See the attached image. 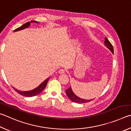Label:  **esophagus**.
Listing matches in <instances>:
<instances>
[{
	"mask_svg": "<svg viewBox=\"0 0 131 131\" xmlns=\"http://www.w3.org/2000/svg\"><path fill=\"white\" fill-rule=\"evenodd\" d=\"M65 72V70H63V69H60V70H59V74H64V73Z\"/></svg>",
	"mask_w": 131,
	"mask_h": 131,
	"instance_id": "esophagus-1",
	"label": "esophagus"
}]
</instances>
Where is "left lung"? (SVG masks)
Here are the masks:
<instances>
[{
  "label": "left lung",
  "instance_id": "8db88e82",
  "mask_svg": "<svg viewBox=\"0 0 131 131\" xmlns=\"http://www.w3.org/2000/svg\"><path fill=\"white\" fill-rule=\"evenodd\" d=\"M105 45L106 47H107V48L111 50V51L113 53L114 52V50H113V47L112 46V43L110 42V41L108 40L106 37H105ZM66 94H67V97L70 100H71L72 102H75V103H78V104H83V103H86V102H89L91 101V100H83L82 99V98H80L78 97L75 94L73 93V91L71 89V86L69 88V89H67L66 90Z\"/></svg>",
  "mask_w": 131,
  "mask_h": 131
}]
</instances>
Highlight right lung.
Masks as SVG:
<instances>
[{
	"mask_svg": "<svg viewBox=\"0 0 131 131\" xmlns=\"http://www.w3.org/2000/svg\"><path fill=\"white\" fill-rule=\"evenodd\" d=\"M31 22H36L34 21V20H31L30 22H27L26 23H25V24H24L19 27H18V28L16 29L15 30H14V31H18V30H22V29H24L25 28H27V27H28L29 26V25H30V23ZM49 78H48V79H47L45 80V81H43L42 83H41L40 86L37 88L34 89V90H31V91H19V90H18L17 89H15V88H13L14 89V90L16 91V92L18 93V94H19L20 95H22L23 96H25V97H33V96H35L38 95V94H40L41 91H42L43 89L45 88L46 86H47V84L48 83V82L49 81Z\"/></svg>",
	"mask_w": 131,
	"mask_h": 131,
	"instance_id": "1",
	"label": "right lung"
}]
</instances>
